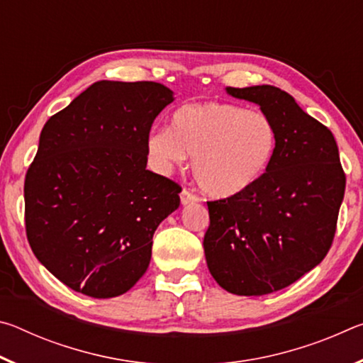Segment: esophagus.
Segmentation results:
<instances>
[{
	"label": "esophagus",
	"instance_id": "esophagus-1",
	"mask_svg": "<svg viewBox=\"0 0 363 363\" xmlns=\"http://www.w3.org/2000/svg\"><path fill=\"white\" fill-rule=\"evenodd\" d=\"M200 199L199 196H196L195 194H192V192H189L187 189H184L182 192H181V203L182 205H189V203H196V201H199Z\"/></svg>",
	"mask_w": 363,
	"mask_h": 363
}]
</instances>
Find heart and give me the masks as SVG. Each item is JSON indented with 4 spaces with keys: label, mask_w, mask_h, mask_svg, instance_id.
<instances>
[{
    "label": "heart",
    "mask_w": 363,
    "mask_h": 363,
    "mask_svg": "<svg viewBox=\"0 0 363 363\" xmlns=\"http://www.w3.org/2000/svg\"><path fill=\"white\" fill-rule=\"evenodd\" d=\"M279 144L269 115L237 104H184L171 116V128H157L147 138V153L160 171H169L192 157L200 189L225 199L243 192L267 169Z\"/></svg>",
    "instance_id": "1"
}]
</instances>
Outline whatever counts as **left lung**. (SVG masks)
Returning <instances> with one entry per match:
<instances>
[{
	"mask_svg": "<svg viewBox=\"0 0 363 363\" xmlns=\"http://www.w3.org/2000/svg\"><path fill=\"white\" fill-rule=\"evenodd\" d=\"M255 102L277 126L279 144L253 186L208 201L203 248L213 279L238 296H262L294 284L333 243L346 189L333 134L275 86L225 88Z\"/></svg>",
	"mask_w": 363,
	"mask_h": 363,
	"instance_id": "left-lung-1",
	"label": "left lung"
}]
</instances>
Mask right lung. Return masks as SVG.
<instances>
[{"instance_id":"1","label":"right lung","mask_w":363,"mask_h":363,"mask_svg":"<svg viewBox=\"0 0 363 363\" xmlns=\"http://www.w3.org/2000/svg\"><path fill=\"white\" fill-rule=\"evenodd\" d=\"M174 101L155 82H97L46 121L23 186L26 230L43 266L91 298L145 274L152 237L181 203L179 184L147 167L153 120Z\"/></svg>"}]
</instances>
